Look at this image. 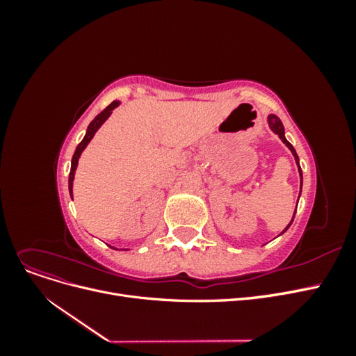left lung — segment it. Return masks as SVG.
<instances>
[{
    "mask_svg": "<svg viewBox=\"0 0 356 356\" xmlns=\"http://www.w3.org/2000/svg\"><path fill=\"white\" fill-rule=\"evenodd\" d=\"M267 123H268V127L272 129V132L276 134L279 138H281V141L288 147V149H289L291 153H293V156H294V159H296V163H297V168H298V174H300V193H301V186H303V174H301L300 160H298V156H297V153H296L294 147L286 141V138H285V129H284V124H282V122H281V118H279V117L275 115V114H268V115H267ZM297 202H298V200H297ZM294 215H296V212H294ZM293 220H294V217H293ZM293 220H291V222L286 225L285 230H284L281 234H284V233L289 229V225L293 224Z\"/></svg>",
    "mask_w": 356,
    "mask_h": 356,
    "instance_id": "1",
    "label": "left lung"
}]
</instances>
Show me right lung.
<instances>
[{
    "label": "right lung",
    "mask_w": 356,
    "mask_h": 356,
    "mask_svg": "<svg viewBox=\"0 0 356 356\" xmlns=\"http://www.w3.org/2000/svg\"><path fill=\"white\" fill-rule=\"evenodd\" d=\"M120 105V101H113L106 108L99 113L98 115H96L93 120L90 122V124L88 126V131H86V135L84 138L81 139V143L77 145V148H75L74 152V156H72V160H71V172H70V179H68V188H70V195L72 197V182H74V175H75V169H77V165H79V159L81 156V153L84 152V148L88 147V144L92 141V138L95 136V134L98 132V129L106 122V118H108L113 113L114 108H117V106Z\"/></svg>",
    "instance_id": "1"
}]
</instances>
